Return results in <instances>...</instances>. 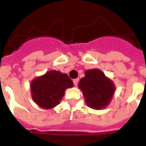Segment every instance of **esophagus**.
I'll use <instances>...</instances> for the list:
<instances>
[{
    "instance_id": "34e87169",
    "label": "esophagus",
    "mask_w": 146,
    "mask_h": 146,
    "mask_svg": "<svg viewBox=\"0 0 146 146\" xmlns=\"http://www.w3.org/2000/svg\"><path fill=\"white\" fill-rule=\"evenodd\" d=\"M78 83H79V79H78V78L73 80V84H74V85L76 86L77 84H78Z\"/></svg>"
}]
</instances>
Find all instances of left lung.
<instances>
[{"instance_id": "1", "label": "left lung", "mask_w": 146, "mask_h": 146, "mask_svg": "<svg viewBox=\"0 0 146 146\" xmlns=\"http://www.w3.org/2000/svg\"><path fill=\"white\" fill-rule=\"evenodd\" d=\"M79 88L88 106L96 110L106 107L115 91L113 83L98 69L86 71L85 76L80 80Z\"/></svg>"}]
</instances>
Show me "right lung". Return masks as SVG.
<instances>
[{"instance_id":"obj_1","label":"right lung","mask_w":146,"mask_h":146,"mask_svg":"<svg viewBox=\"0 0 146 146\" xmlns=\"http://www.w3.org/2000/svg\"><path fill=\"white\" fill-rule=\"evenodd\" d=\"M73 83L67 74L51 70L31 83L33 101L44 109H51L59 104L65 90L73 87Z\"/></svg>"}]
</instances>
